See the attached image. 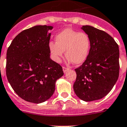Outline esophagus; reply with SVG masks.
<instances>
[{
    "mask_svg": "<svg viewBox=\"0 0 127 127\" xmlns=\"http://www.w3.org/2000/svg\"><path fill=\"white\" fill-rule=\"evenodd\" d=\"M67 70H68V68H67L65 67V66H63V71H64V73L66 72V71H67Z\"/></svg>",
    "mask_w": 127,
    "mask_h": 127,
    "instance_id": "34e87169",
    "label": "esophagus"
}]
</instances>
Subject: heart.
I'll return each mask as SVG.
<instances>
[{
  "label": "heart",
  "mask_w": 127,
  "mask_h": 127,
  "mask_svg": "<svg viewBox=\"0 0 127 127\" xmlns=\"http://www.w3.org/2000/svg\"><path fill=\"white\" fill-rule=\"evenodd\" d=\"M56 43L50 42L49 49L54 61L61 62L64 51L69 62L79 65L85 61L89 54L91 41L85 32H78L70 28H66L57 34Z\"/></svg>",
  "instance_id": "1"
}]
</instances>
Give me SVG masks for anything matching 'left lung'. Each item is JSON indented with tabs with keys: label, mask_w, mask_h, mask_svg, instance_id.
Returning <instances> with one entry per match:
<instances>
[{
	"label": "left lung",
	"mask_w": 127,
	"mask_h": 127,
	"mask_svg": "<svg viewBox=\"0 0 127 127\" xmlns=\"http://www.w3.org/2000/svg\"><path fill=\"white\" fill-rule=\"evenodd\" d=\"M91 41L89 54L76 73L73 90L83 101H96L106 96L119 75V49L115 40L105 31L93 26H83Z\"/></svg>",
	"instance_id": "1"
}]
</instances>
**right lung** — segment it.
I'll list each match as a JSON object with an SVG mask.
<instances>
[{
  "label": "right lung",
  "mask_w": 127,
  "mask_h": 127,
  "mask_svg": "<svg viewBox=\"0 0 127 127\" xmlns=\"http://www.w3.org/2000/svg\"><path fill=\"white\" fill-rule=\"evenodd\" d=\"M53 27L37 25L25 30L12 41L7 52L6 75L15 92L25 101L39 104L54 94L62 67L50 58Z\"/></svg>",
  "instance_id": "obj_1"
}]
</instances>
